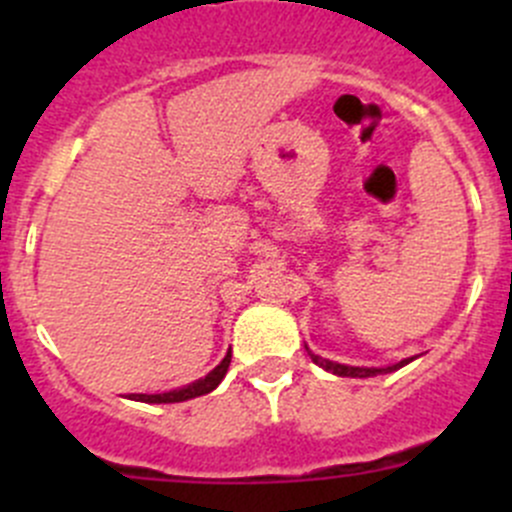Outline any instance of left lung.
I'll return each instance as SVG.
<instances>
[{
	"label": "left lung",
	"mask_w": 512,
	"mask_h": 512,
	"mask_svg": "<svg viewBox=\"0 0 512 512\" xmlns=\"http://www.w3.org/2000/svg\"><path fill=\"white\" fill-rule=\"evenodd\" d=\"M307 354L312 356L314 364H319L322 369L332 371V374H337V376H352V379H366V376L389 374V371H396V369H401L404 364H409V361H414V359H404V361H399V364H394V366H386V369H366V366H347V364H337V361L322 359V356L309 352V349H307Z\"/></svg>",
	"instance_id": "1"
}]
</instances>
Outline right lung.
<instances>
[{
    "label": "right lung",
    "instance_id": "right-lung-1",
    "mask_svg": "<svg viewBox=\"0 0 512 512\" xmlns=\"http://www.w3.org/2000/svg\"><path fill=\"white\" fill-rule=\"evenodd\" d=\"M230 359H232V352H227L225 359L220 361V364L215 366V369L210 371V374L205 376V379H198V381H195V384L185 386V389L168 391V394H131V396H128V399L143 401V404H178V401H188V399H195V396L210 394V391L218 389L220 381L225 379L227 366H230Z\"/></svg>",
    "mask_w": 512,
    "mask_h": 512
}]
</instances>
